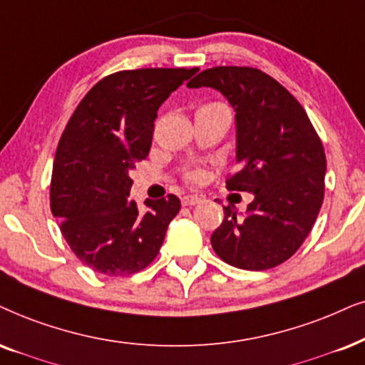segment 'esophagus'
Instances as JSON below:
<instances>
[{
	"label": "esophagus",
	"mask_w": 365,
	"mask_h": 365,
	"mask_svg": "<svg viewBox=\"0 0 365 365\" xmlns=\"http://www.w3.org/2000/svg\"><path fill=\"white\" fill-rule=\"evenodd\" d=\"M200 202H202V198L198 195H192V193H187V195L182 197V205H185V207L197 205V204H200Z\"/></svg>",
	"instance_id": "34e87169"
}]
</instances>
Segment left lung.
<instances>
[{"mask_svg": "<svg viewBox=\"0 0 365 365\" xmlns=\"http://www.w3.org/2000/svg\"><path fill=\"white\" fill-rule=\"evenodd\" d=\"M187 86L219 91L234 109L241 168L225 183L255 195L246 214L224 207L212 247L241 269L281 264L310 234L324 202L327 160L305 109L273 77L251 67L207 68Z\"/></svg>", "mask_w": 365, "mask_h": 365, "instance_id": "left-lung-1", "label": "left lung"}]
</instances>
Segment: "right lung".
I'll return each instance as SVG.
<instances>
[{
	"instance_id": "1",
	"label": "right lung",
	"mask_w": 365,
	"mask_h": 365,
	"mask_svg": "<svg viewBox=\"0 0 365 365\" xmlns=\"http://www.w3.org/2000/svg\"><path fill=\"white\" fill-rule=\"evenodd\" d=\"M198 68H138L104 77L60 138L50 207L76 256L106 276L133 274L158 255L178 214L175 195L129 202L131 170L146 158L160 106Z\"/></svg>"
}]
</instances>
